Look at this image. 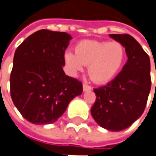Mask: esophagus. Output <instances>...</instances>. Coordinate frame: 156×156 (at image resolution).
I'll return each mask as SVG.
<instances>
[{
	"instance_id": "obj_1",
	"label": "esophagus",
	"mask_w": 156,
	"mask_h": 156,
	"mask_svg": "<svg viewBox=\"0 0 156 156\" xmlns=\"http://www.w3.org/2000/svg\"><path fill=\"white\" fill-rule=\"evenodd\" d=\"M83 89H84V91L92 90V87H91V86H89V85H87V83H84V84H83Z\"/></svg>"
}]
</instances>
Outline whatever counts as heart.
Instances as JSON below:
<instances>
[{
  "label": "heart",
  "instance_id": "heart-1",
  "mask_svg": "<svg viewBox=\"0 0 156 156\" xmlns=\"http://www.w3.org/2000/svg\"><path fill=\"white\" fill-rule=\"evenodd\" d=\"M75 54L67 51L64 55L66 63L73 71L88 65L87 71L95 83H106L120 70L126 60L125 46L118 41L83 40L75 46Z\"/></svg>",
  "mask_w": 156,
  "mask_h": 156
}]
</instances>
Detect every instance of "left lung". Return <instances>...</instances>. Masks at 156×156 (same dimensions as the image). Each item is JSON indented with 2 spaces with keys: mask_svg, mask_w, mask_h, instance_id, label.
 I'll list each match as a JSON object with an SVG mask.
<instances>
[{
  "mask_svg": "<svg viewBox=\"0 0 156 156\" xmlns=\"http://www.w3.org/2000/svg\"><path fill=\"white\" fill-rule=\"evenodd\" d=\"M110 36L125 46L128 62L113 80L94 89L96 97L91 114L101 127L120 131L145 111L151 89L150 59L134 37L128 34Z\"/></svg>",
  "mask_w": 156,
  "mask_h": 156,
  "instance_id": "left-lung-1",
  "label": "left lung"
}]
</instances>
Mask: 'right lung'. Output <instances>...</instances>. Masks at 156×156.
I'll return each mask as SVG.
<instances>
[{"instance_id": "add662e5", "label": "right lung", "mask_w": 156, "mask_h": 156, "mask_svg": "<svg viewBox=\"0 0 156 156\" xmlns=\"http://www.w3.org/2000/svg\"><path fill=\"white\" fill-rule=\"evenodd\" d=\"M71 36L42 29L17 48L10 73V96L21 115L31 123H53L69 102L82 94V82L67 76L64 52Z\"/></svg>"}]
</instances>
